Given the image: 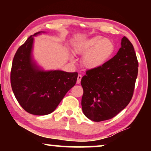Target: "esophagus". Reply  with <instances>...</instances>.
Here are the masks:
<instances>
[{
  "label": "esophagus",
  "mask_w": 151,
  "mask_h": 151,
  "mask_svg": "<svg viewBox=\"0 0 151 151\" xmlns=\"http://www.w3.org/2000/svg\"><path fill=\"white\" fill-rule=\"evenodd\" d=\"M81 78H82V75H78V77H77V81H76V83L80 84L81 81Z\"/></svg>",
  "instance_id": "esophagus-1"
}]
</instances>
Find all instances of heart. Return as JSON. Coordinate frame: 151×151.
<instances>
[{
	"mask_svg": "<svg viewBox=\"0 0 151 151\" xmlns=\"http://www.w3.org/2000/svg\"><path fill=\"white\" fill-rule=\"evenodd\" d=\"M116 50L113 40L100 35L82 40L74 47V52L84 55L83 65L88 69L98 68L106 63Z\"/></svg>",
	"mask_w": 151,
	"mask_h": 151,
	"instance_id": "obj_1",
	"label": "heart"
}]
</instances>
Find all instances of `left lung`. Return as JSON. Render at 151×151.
<instances>
[{
  "instance_id": "obj_1",
  "label": "left lung",
  "mask_w": 151,
  "mask_h": 151,
  "mask_svg": "<svg viewBox=\"0 0 151 151\" xmlns=\"http://www.w3.org/2000/svg\"><path fill=\"white\" fill-rule=\"evenodd\" d=\"M138 66L133 45L124 37L114 57L101 66L86 70L81 79L85 115L100 122L113 118L123 110L133 95Z\"/></svg>"
}]
</instances>
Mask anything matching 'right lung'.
<instances>
[{
	"label": "right lung",
	"mask_w": 151,
	"mask_h": 151,
	"mask_svg": "<svg viewBox=\"0 0 151 151\" xmlns=\"http://www.w3.org/2000/svg\"><path fill=\"white\" fill-rule=\"evenodd\" d=\"M18 48L12 60L11 83L17 101L24 111L35 115L52 112L75 86L78 73L62 70L44 71L33 63V36Z\"/></svg>",
	"instance_id": "right-lung-1"
}]
</instances>
